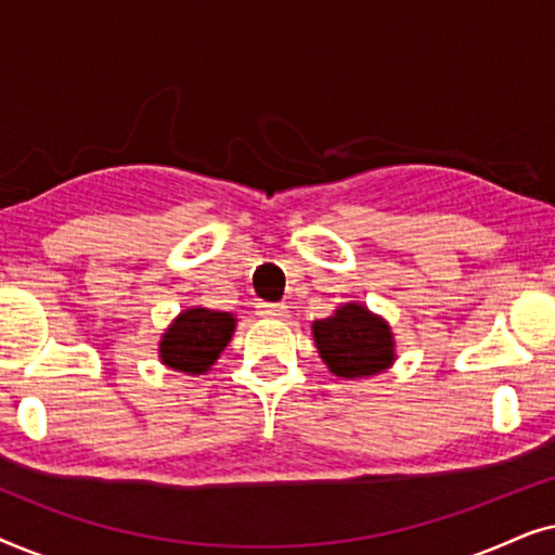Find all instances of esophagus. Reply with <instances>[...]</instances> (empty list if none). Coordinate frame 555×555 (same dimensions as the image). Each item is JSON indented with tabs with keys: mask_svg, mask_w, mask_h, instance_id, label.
<instances>
[{
	"mask_svg": "<svg viewBox=\"0 0 555 555\" xmlns=\"http://www.w3.org/2000/svg\"><path fill=\"white\" fill-rule=\"evenodd\" d=\"M257 315L283 321V318H287V306H283V302H260V306H257Z\"/></svg>",
	"mask_w": 555,
	"mask_h": 555,
	"instance_id": "obj_1",
	"label": "esophagus"
}]
</instances>
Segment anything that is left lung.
Segmentation results:
<instances>
[{"mask_svg": "<svg viewBox=\"0 0 555 555\" xmlns=\"http://www.w3.org/2000/svg\"><path fill=\"white\" fill-rule=\"evenodd\" d=\"M310 328L323 363L340 378L384 374L397 361V340L389 321L371 313L363 302H344Z\"/></svg>", "mask_w": 555, "mask_h": 555, "instance_id": "obj_1", "label": "left lung"}]
</instances>
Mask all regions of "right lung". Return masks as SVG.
<instances>
[{"mask_svg":"<svg viewBox=\"0 0 555 555\" xmlns=\"http://www.w3.org/2000/svg\"><path fill=\"white\" fill-rule=\"evenodd\" d=\"M237 318L222 310L192 306L173 318L158 340V359L166 369L199 376L215 366L232 340Z\"/></svg>","mask_w":555,"mask_h":555,"instance_id":"1","label":"right lung"}]
</instances>
